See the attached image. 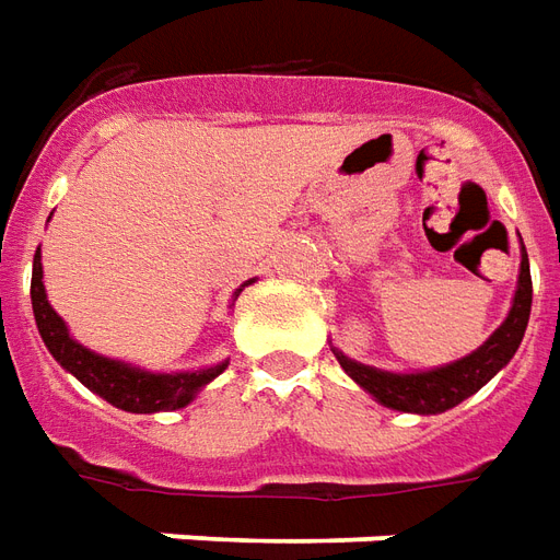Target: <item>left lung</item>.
<instances>
[{
	"label": "left lung",
	"mask_w": 560,
	"mask_h": 560,
	"mask_svg": "<svg viewBox=\"0 0 560 560\" xmlns=\"http://www.w3.org/2000/svg\"><path fill=\"white\" fill-rule=\"evenodd\" d=\"M530 302H534V287H530V265H527V253L522 243L518 287L512 295L506 319L491 331V338L485 345L476 347L464 360L423 369V372H384L375 365L350 360L335 345H331V353L341 362L347 375L384 408L408 411V415H442L469 399L472 393H479L515 357L524 329H527V319H530Z\"/></svg>",
	"instance_id": "obj_1"
}]
</instances>
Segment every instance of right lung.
Instances as JSON below:
<instances>
[{
  "label": "right lung",
  "instance_id": "1",
  "mask_svg": "<svg viewBox=\"0 0 560 560\" xmlns=\"http://www.w3.org/2000/svg\"><path fill=\"white\" fill-rule=\"evenodd\" d=\"M45 271H42V249H36L33 258V287H30V299H33V314H36V326L42 341L48 347L54 360L67 369L69 375H75L96 396H103L106 402L130 411V415H155V411H176L185 405L195 402L198 396L213 377H219L229 369V360L207 365V369H191V372H149L133 362L112 360L103 353H94L84 345H79L69 335L67 323L57 314L48 302L45 292ZM256 280H246L243 287H249ZM243 287L234 292V299L241 295Z\"/></svg>",
  "mask_w": 560,
  "mask_h": 560
}]
</instances>
